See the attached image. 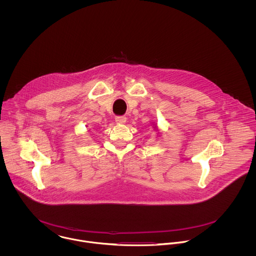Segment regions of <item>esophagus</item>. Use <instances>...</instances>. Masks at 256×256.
Listing matches in <instances>:
<instances>
[{
    "instance_id": "obj_1",
    "label": "esophagus",
    "mask_w": 256,
    "mask_h": 256,
    "mask_svg": "<svg viewBox=\"0 0 256 256\" xmlns=\"http://www.w3.org/2000/svg\"><path fill=\"white\" fill-rule=\"evenodd\" d=\"M126 121H127V118L125 116H116L115 117V122L117 124H125Z\"/></svg>"
}]
</instances>
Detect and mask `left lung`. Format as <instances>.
Listing matches in <instances>:
<instances>
[{
	"mask_svg": "<svg viewBox=\"0 0 256 256\" xmlns=\"http://www.w3.org/2000/svg\"><path fill=\"white\" fill-rule=\"evenodd\" d=\"M154 128H156V127H154Z\"/></svg>",
	"mask_w": 256,
	"mask_h": 256,
	"instance_id": "1",
	"label": "left lung"
}]
</instances>
